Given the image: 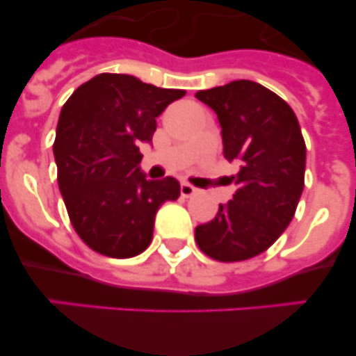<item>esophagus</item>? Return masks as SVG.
<instances>
[{
	"mask_svg": "<svg viewBox=\"0 0 356 356\" xmlns=\"http://www.w3.org/2000/svg\"><path fill=\"white\" fill-rule=\"evenodd\" d=\"M180 192H181V195H184V197H192V195L197 194L199 191L195 187H192L191 184H187V181H184V184H181V187H180Z\"/></svg>",
	"mask_w": 356,
	"mask_h": 356,
	"instance_id": "obj_1",
	"label": "esophagus"
}]
</instances>
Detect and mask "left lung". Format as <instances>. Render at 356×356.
Returning <instances> with one entry per match:
<instances>
[{"label":"left lung","mask_w":356,"mask_h":356,"mask_svg":"<svg viewBox=\"0 0 356 356\" xmlns=\"http://www.w3.org/2000/svg\"><path fill=\"white\" fill-rule=\"evenodd\" d=\"M216 113L223 157L239 165L236 192L215 218L195 227L197 246L220 262L266 252L296 215L304 191L306 145L292 108L252 80L199 90Z\"/></svg>","instance_id":"1"}]
</instances>
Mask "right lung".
Here are the masks:
<instances>
[{
    "label": "right lung",
    "instance_id": "1",
    "mask_svg": "<svg viewBox=\"0 0 356 356\" xmlns=\"http://www.w3.org/2000/svg\"><path fill=\"white\" fill-rule=\"evenodd\" d=\"M185 90L161 89L136 76L96 74L71 94L57 122V181L74 231L101 255L131 259L150 246L162 202L180 197V181L148 180L141 143L155 118Z\"/></svg>",
    "mask_w": 356,
    "mask_h": 356
}]
</instances>
